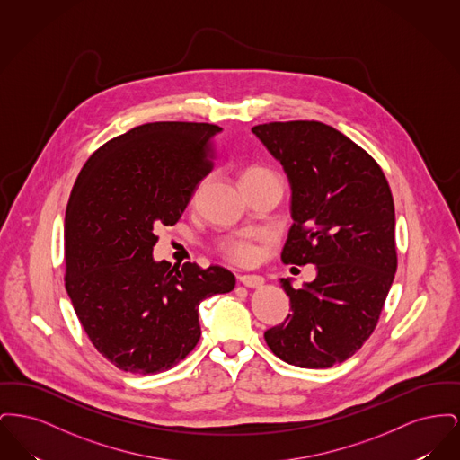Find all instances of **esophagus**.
<instances>
[{
    "label": "esophagus",
    "instance_id": "1",
    "mask_svg": "<svg viewBox=\"0 0 460 460\" xmlns=\"http://www.w3.org/2000/svg\"><path fill=\"white\" fill-rule=\"evenodd\" d=\"M238 281L246 288H261L263 285V278L261 276H240Z\"/></svg>",
    "mask_w": 460,
    "mask_h": 460
}]
</instances>
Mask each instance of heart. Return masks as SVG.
<instances>
[{"mask_svg": "<svg viewBox=\"0 0 460 460\" xmlns=\"http://www.w3.org/2000/svg\"><path fill=\"white\" fill-rule=\"evenodd\" d=\"M261 175L274 174H272L270 171L263 169V167H250V169H246V171L243 172L241 179H246V177H261ZM227 253H229V257H231L233 261H236V262H248V261L253 257V248H252L250 244L243 243V241H238V243H233V244L229 246Z\"/></svg>", "mask_w": 460, "mask_h": 460, "instance_id": "b5f03b06", "label": "heart"}]
</instances>
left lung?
Here are the masks:
<instances>
[{"mask_svg":"<svg viewBox=\"0 0 460 460\" xmlns=\"http://www.w3.org/2000/svg\"><path fill=\"white\" fill-rule=\"evenodd\" d=\"M285 171L291 219L283 261L314 263V281L281 286L291 314L265 331L288 364L323 369L341 364L372 334L394 283V205L388 181L350 137L314 120L255 126Z\"/></svg>","mask_w":460,"mask_h":460,"instance_id":"8db88e82","label":"left lung"}]
</instances>
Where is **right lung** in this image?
Listing matches in <instances>:
<instances>
[{
	"label": "right lung",
	"instance_id": "obj_1",
	"mask_svg": "<svg viewBox=\"0 0 460 460\" xmlns=\"http://www.w3.org/2000/svg\"><path fill=\"white\" fill-rule=\"evenodd\" d=\"M222 129L154 122L91 155L66 212V288L91 343L134 374L171 369L197 347L199 304L234 289L224 267L155 261L160 226H174Z\"/></svg>",
	"mask_w": 460,
	"mask_h": 460
}]
</instances>
